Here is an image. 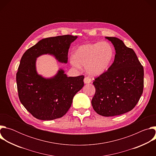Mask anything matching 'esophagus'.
I'll return each mask as SVG.
<instances>
[{
  "instance_id": "1",
  "label": "esophagus",
  "mask_w": 156,
  "mask_h": 156,
  "mask_svg": "<svg viewBox=\"0 0 156 156\" xmlns=\"http://www.w3.org/2000/svg\"><path fill=\"white\" fill-rule=\"evenodd\" d=\"M91 82V79L90 77L86 76V77L84 78V83L85 84L90 83Z\"/></svg>"
}]
</instances>
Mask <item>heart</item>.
I'll return each mask as SVG.
<instances>
[{
	"label": "heart",
	"instance_id": "obj_1",
	"mask_svg": "<svg viewBox=\"0 0 156 156\" xmlns=\"http://www.w3.org/2000/svg\"><path fill=\"white\" fill-rule=\"evenodd\" d=\"M114 56V49L107 42L86 44L76 49L70 63L76 68H80V65L84 66L90 75L98 76L108 69Z\"/></svg>",
	"mask_w": 156,
	"mask_h": 156
}]
</instances>
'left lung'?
<instances>
[{"label": "left lung", "instance_id": "obj_1", "mask_svg": "<svg viewBox=\"0 0 156 156\" xmlns=\"http://www.w3.org/2000/svg\"><path fill=\"white\" fill-rule=\"evenodd\" d=\"M113 44L115 59L108 69L95 78L91 104L105 117L126 113L138 102L143 91L144 69L135 51L115 37H105Z\"/></svg>", "mask_w": 156, "mask_h": 156}]
</instances>
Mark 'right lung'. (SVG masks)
Masks as SVG:
<instances>
[{"label": "right lung", "instance_id": "right-lung-1", "mask_svg": "<svg viewBox=\"0 0 156 156\" xmlns=\"http://www.w3.org/2000/svg\"><path fill=\"white\" fill-rule=\"evenodd\" d=\"M76 38L63 35L42 39L21 58L16 76L18 97L25 108L39 120H54L67 112L74 96L84 86V76L68 77L60 69L54 77L45 78L37 73L36 58L48 54L66 63L70 44Z\"/></svg>", "mask_w": 156, "mask_h": 156}]
</instances>
